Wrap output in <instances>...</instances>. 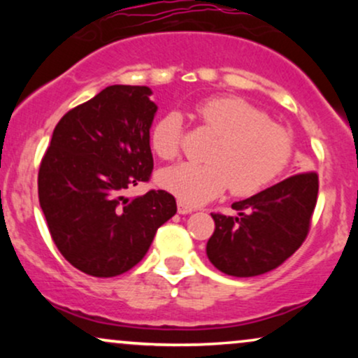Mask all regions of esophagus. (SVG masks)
Here are the masks:
<instances>
[{
  "instance_id": "esophagus-1",
  "label": "esophagus",
  "mask_w": 358,
  "mask_h": 358,
  "mask_svg": "<svg viewBox=\"0 0 358 358\" xmlns=\"http://www.w3.org/2000/svg\"><path fill=\"white\" fill-rule=\"evenodd\" d=\"M176 208H178V213H182V215H185V213H190V212H193V208L190 207V205H187V203L180 202V200H178V203H176Z\"/></svg>"
}]
</instances>
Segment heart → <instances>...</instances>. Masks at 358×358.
I'll list each match as a JSON object with an SVG mask.
<instances>
[{"mask_svg": "<svg viewBox=\"0 0 358 358\" xmlns=\"http://www.w3.org/2000/svg\"><path fill=\"white\" fill-rule=\"evenodd\" d=\"M195 117L200 129L217 136L208 163H180L158 176L159 185L183 203H205L227 188L236 196L254 195L285 170L293 153L285 127L241 97H208L195 106ZM185 133L183 117L166 113L151 127V150L162 159H175Z\"/></svg>", "mask_w": 358, "mask_h": 358, "instance_id": "heart-1", "label": "heart"}]
</instances>
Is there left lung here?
Masks as SVG:
<instances>
[{"label":"left lung","mask_w":358,"mask_h":358,"mask_svg":"<svg viewBox=\"0 0 358 358\" xmlns=\"http://www.w3.org/2000/svg\"><path fill=\"white\" fill-rule=\"evenodd\" d=\"M318 173L301 171L232 203L237 215L212 213L207 256L222 273L250 278L278 268L301 248L311 227Z\"/></svg>","instance_id":"1"}]
</instances>
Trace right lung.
<instances>
[{"label": "right lung", "instance_id": "obj_1", "mask_svg": "<svg viewBox=\"0 0 358 358\" xmlns=\"http://www.w3.org/2000/svg\"><path fill=\"white\" fill-rule=\"evenodd\" d=\"M145 85H109L60 119L38 170V200L57 249L82 273L113 278L138 264L176 213L175 196L150 190V127L156 104Z\"/></svg>", "mask_w": 358, "mask_h": 358}]
</instances>
